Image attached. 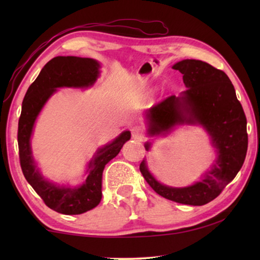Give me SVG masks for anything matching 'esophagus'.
Returning <instances> with one entry per match:
<instances>
[{
	"label": "esophagus",
	"instance_id": "34e87169",
	"mask_svg": "<svg viewBox=\"0 0 260 260\" xmlns=\"http://www.w3.org/2000/svg\"><path fill=\"white\" fill-rule=\"evenodd\" d=\"M143 135H144V131L143 128H141L140 126H134L133 128H132V136H133V139L142 140Z\"/></svg>",
	"mask_w": 260,
	"mask_h": 260
}]
</instances>
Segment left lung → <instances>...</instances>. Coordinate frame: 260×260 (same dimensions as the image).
Masks as SVG:
<instances>
[{
	"instance_id": "obj_1",
	"label": "left lung",
	"mask_w": 260,
	"mask_h": 260,
	"mask_svg": "<svg viewBox=\"0 0 260 260\" xmlns=\"http://www.w3.org/2000/svg\"><path fill=\"white\" fill-rule=\"evenodd\" d=\"M183 74L187 90L171 95L149 110V134L158 135L177 124L203 125L218 149V159L200 181L186 188L164 186L152 177L146 160L140 171L158 195L187 205H204L218 197L236 177L248 150L246 118L227 74L202 60L184 59L173 67ZM147 150L150 144L147 143Z\"/></svg>"
}]
</instances>
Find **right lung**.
Returning a JSON list of instances; mask_svg holds the SVG:
<instances>
[{"instance_id": "right-lung-1", "label": "right lung", "mask_w": 260, "mask_h": 260, "mask_svg": "<svg viewBox=\"0 0 260 260\" xmlns=\"http://www.w3.org/2000/svg\"><path fill=\"white\" fill-rule=\"evenodd\" d=\"M100 65L91 58L58 56L48 61L34 82L28 87L21 105L18 121L19 161L27 182L45 204L63 214H80L98 206L102 199V173L104 166L119 153L126 141L131 139L128 131L121 133L112 143L100 149L89 162L88 177L76 188L58 187L47 181L35 169L29 139L34 121L47 100L58 87H88L99 77Z\"/></svg>"}]
</instances>
